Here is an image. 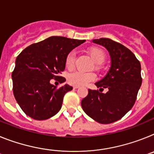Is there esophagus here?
Listing matches in <instances>:
<instances>
[{
    "label": "esophagus",
    "mask_w": 154,
    "mask_h": 154,
    "mask_svg": "<svg viewBox=\"0 0 154 154\" xmlns=\"http://www.w3.org/2000/svg\"><path fill=\"white\" fill-rule=\"evenodd\" d=\"M79 86H76V85L73 86V89H79Z\"/></svg>",
    "instance_id": "34e87169"
}]
</instances>
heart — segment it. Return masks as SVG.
<instances>
[{"instance_id":"obj_1","label":"heart","mask_w":154,"mask_h":154,"mask_svg":"<svg viewBox=\"0 0 154 154\" xmlns=\"http://www.w3.org/2000/svg\"><path fill=\"white\" fill-rule=\"evenodd\" d=\"M92 60L94 62V69L97 72L102 70V64L105 62L106 55L103 49L98 47H92L87 51ZM75 55L74 51H70L65 58V67L69 70H72L74 67ZM96 79V75L93 72H75L69 74L67 80L71 85L76 86L85 85L90 82H92Z\"/></svg>"}]
</instances>
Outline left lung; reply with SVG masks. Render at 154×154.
<instances>
[{"instance_id": "1", "label": "left lung", "mask_w": 154, "mask_h": 154, "mask_svg": "<svg viewBox=\"0 0 154 154\" xmlns=\"http://www.w3.org/2000/svg\"><path fill=\"white\" fill-rule=\"evenodd\" d=\"M92 42L108 50L111 66L106 75L95 85L99 90L89 89L82 107L89 117L103 124L119 120L132 109L142 84L141 65L135 55L124 45L109 38ZM107 89L106 94L101 92Z\"/></svg>"}]
</instances>
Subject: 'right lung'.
<instances>
[{
  "label": "right lung",
  "mask_w": 154,
  "mask_h": 154,
  "mask_svg": "<svg viewBox=\"0 0 154 154\" xmlns=\"http://www.w3.org/2000/svg\"><path fill=\"white\" fill-rule=\"evenodd\" d=\"M85 40L51 36L23 50L15 61L12 72L13 92L16 101L27 116L36 120H44L61 109L65 94L72 89L65 84L60 88L50 80L62 78L65 58L72 49Z\"/></svg>",
  "instance_id": "obj_1"
}]
</instances>
